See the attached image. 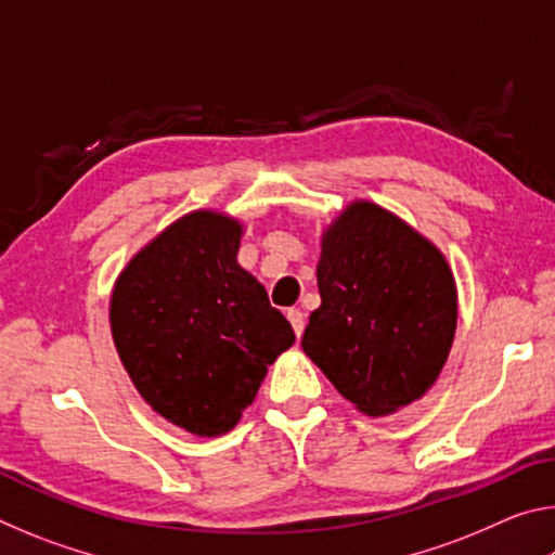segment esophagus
<instances>
[{
	"label": "esophagus",
	"mask_w": 555,
	"mask_h": 555,
	"mask_svg": "<svg viewBox=\"0 0 555 555\" xmlns=\"http://www.w3.org/2000/svg\"><path fill=\"white\" fill-rule=\"evenodd\" d=\"M286 318L291 321V325H294L296 337L304 335V327H306V315H304V311H300V308H288Z\"/></svg>",
	"instance_id": "esophagus-1"
}]
</instances>
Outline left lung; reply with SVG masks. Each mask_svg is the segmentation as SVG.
<instances>
[{"instance_id": "8db88e82", "label": "left lung", "mask_w": 555, "mask_h": 555, "mask_svg": "<svg viewBox=\"0 0 555 555\" xmlns=\"http://www.w3.org/2000/svg\"><path fill=\"white\" fill-rule=\"evenodd\" d=\"M318 291L300 347L345 399L384 416L434 387L457 323L434 244L379 205L352 203L323 234Z\"/></svg>"}]
</instances>
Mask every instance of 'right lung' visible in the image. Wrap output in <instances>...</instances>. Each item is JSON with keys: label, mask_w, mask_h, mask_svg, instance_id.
Returning a JSON list of instances; mask_svg holds the SVG:
<instances>
[{"label": "right lung", "mask_w": 555, "mask_h": 555, "mask_svg": "<svg viewBox=\"0 0 555 555\" xmlns=\"http://www.w3.org/2000/svg\"><path fill=\"white\" fill-rule=\"evenodd\" d=\"M242 228L198 210L173 222L121 271L109 323L144 401L195 436H220L255 401L294 327L237 264Z\"/></svg>", "instance_id": "1"}]
</instances>
